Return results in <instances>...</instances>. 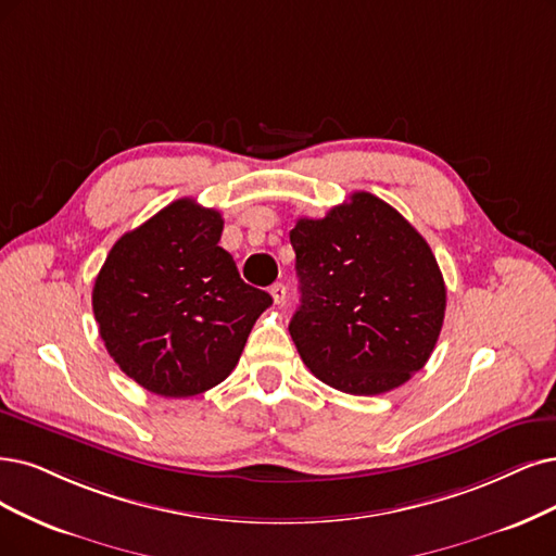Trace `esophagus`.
Wrapping results in <instances>:
<instances>
[{
    "label": "esophagus",
    "mask_w": 556,
    "mask_h": 556,
    "mask_svg": "<svg viewBox=\"0 0 556 556\" xmlns=\"http://www.w3.org/2000/svg\"><path fill=\"white\" fill-rule=\"evenodd\" d=\"M270 295H273L275 304H283V300H286V286L283 283L270 286Z\"/></svg>",
    "instance_id": "obj_1"
}]
</instances>
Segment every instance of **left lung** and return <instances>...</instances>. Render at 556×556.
I'll return each mask as SVG.
<instances>
[{
    "mask_svg": "<svg viewBox=\"0 0 556 556\" xmlns=\"http://www.w3.org/2000/svg\"><path fill=\"white\" fill-rule=\"evenodd\" d=\"M302 362L339 392L376 396L413 378L438 343L446 289L428 242L382 199L355 192L291 231Z\"/></svg>",
    "mask_w": 556,
    "mask_h": 556,
    "instance_id": "8db88e82",
    "label": "left lung"
}]
</instances>
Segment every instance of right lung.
Wrapping results in <instances>:
<instances>
[{
  "label": "right lung",
  "instance_id": "1",
  "mask_svg": "<svg viewBox=\"0 0 556 556\" xmlns=\"http://www.w3.org/2000/svg\"><path fill=\"white\" fill-rule=\"evenodd\" d=\"M224 219L178 199L110 250L93 283L108 353L137 384L188 399L229 378L256 318L273 304L217 244Z\"/></svg>",
  "mask_w": 556,
  "mask_h": 556
}]
</instances>
